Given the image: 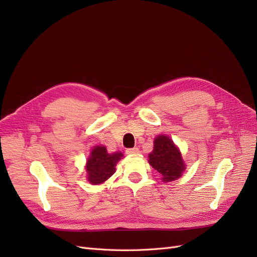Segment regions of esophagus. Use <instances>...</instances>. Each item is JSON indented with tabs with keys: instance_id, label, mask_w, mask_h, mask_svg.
<instances>
[{
	"instance_id": "34e87169",
	"label": "esophagus",
	"mask_w": 257,
	"mask_h": 257,
	"mask_svg": "<svg viewBox=\"0 0 257 257\" xmlns=\"http://www.w3.org/2000/svg\"><path fill=\"white\" fill-rule=\"evenodd\" d=\"M125 152H126V154H137V153H139V149L138 148H128Z\"/></svg>"
}]
</instances>
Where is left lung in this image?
Instances as JSON below:
<instances>
[{"label":"left lung","mask_w":257,"mask_h":257,"mask_svg":"<svg viewBox=\"0 0 257 257\" xmlns=\"http://www.w3.org/2000/svg\"><path fill=\"white\" fill-rule=\"evenodd\" d=\"M150 165L162 175L163 181H173L181 177L185 168L181 153L172 139L161 135L154 139V148L149 154Z\"/></svg>","instance_id":"obj_1"}]
</instances>
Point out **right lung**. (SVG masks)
I'll return each instance as SVG.
<instances>
[{
	"label": "right lung",
	"mask_w": 257,
	"mask_h": 257,
	"mask_svg": "<svg viewBox=\"0 0 257 257\" xmlns=\"http://www.w3.org/2000/svg\"><path fill=\"white\" fill-rule=\"evenodd\" d=\"M123 154L115 152L109 154L106 148L97 146L92 150L87 162L88 180L92 184H99L109 179L115 172L116 162L121 160Z\"/></svg>",
	"instance_id": "obj_1"
}]
</instances>
